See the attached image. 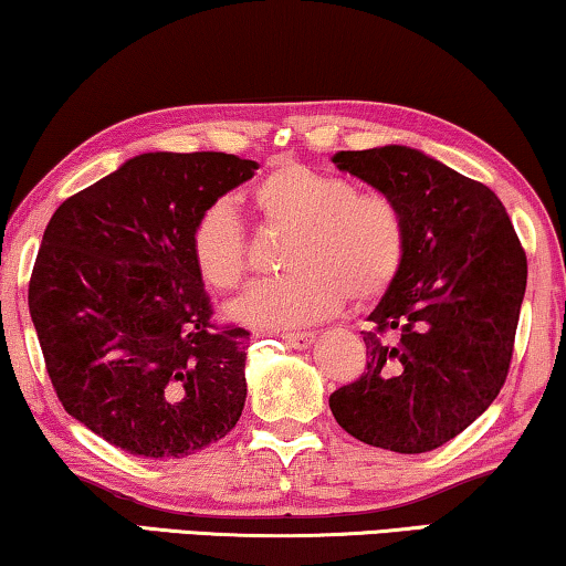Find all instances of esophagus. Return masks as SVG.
<instances>
[{"label": "esophagus", "instance_id": "1", "mask_svg": "<svg viewBox=\"0 0 566 566\" xmlns=\"http://www.w3.org/2000/svg\"><path fill=\"white\" fill-rule=\"evenodd\" d=\"M282 340L290 345V348H297V350H305L315 340V333H284Z\"/></svg>", "mask_w": 566, "mask_h": 566}]
</instances>
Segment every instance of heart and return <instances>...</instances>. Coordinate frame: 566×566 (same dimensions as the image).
I'll return each mask as SVG.
<instances>
[{
    "mask_svg": "<svg viewBox=\"0 0 566 566\" xmlns=\"http://www.w3.org/2000/svg\"><path fill=\"white\" fill-rule=\"evenodd\" d=\"M251 200L274 229L292 231L282 266L290 274L251 284L229 307L241 325L282 331L317 323L348 297L364 307L399 280L409 231L399 202L378 190H356L340 175L280 159L261 175ZM190 256L216 290H235L249 272L247 226L226 198L192 221Z\"/></svg>",
    "mask_w": 566,
    "mask_h": 566,
    "instance_id": "b5f03b06",
    "label": "heart"
}]
</instances>
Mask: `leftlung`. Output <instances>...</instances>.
<instances>
[{
  "label": "left lung",
  "instance_id": "obj_1",
  "mask_svg": "<svg viewBox=\"0 0 566 566\" xmlns=\"http://www.w3.org/2000/svg\"><path fill=\"white\" fill-rule=\"evenodd\" d=\"M333 163L399 202L409 247L399 280L368 317L364 376L331 394V411L360 442L429 452L503 389L526 251L488 185L417 149L337 151Z\"/></svg>",
  "mask_w": 566,
  "mask_h": 566
}]
</instances>
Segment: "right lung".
Here are the masks:
<instances>
[{
  "label": "right lung",
  "instance_id": "right-lung-1",
  "mask_svg": "<svg viewBox=\"0 0 566 566\" xmlns=\"http://www.w3.org/2000/svg\"><path fill=\"white\" fill-rule=\"evenodd\" d=\"M254 170L226 151H147L42 233L28 302L48 376L67 415L124 452L185 458L241 417L249 331L213 319L190 229Z\"/></svg>",
  "mask_w": 566,
  "mask_h": 566
}]
</instances>
